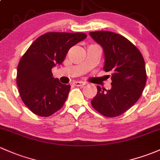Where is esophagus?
Instances as JSON below:
<instances>
[{
	"label": "esophagus",
	"mask_w": 160,
	"mask_h": 160,
	"mask_svg": "<svg viewBox=\"0 0 160 160\" xmlns=\"http://www.w3.org/2000/svg\"><path fill=\"white\" fill-rule=\"evenodd\" d=\"M74 85L75 86H78V87H83L84 85H85V82H75L73 83Z\"/></svg>",
	"instance_id": "34e87169"
}]
</instances>
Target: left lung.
Masks as SVG:
<instances>
[{
    "mask_svg": "<svg viewBox=\"0 0 160 160\" xmlns=\"http://www.w3.org/2000/svg\"><path fill=\"white\" fill-rule=\"evenodd\" d=\"M104 54L105 72H111V88L98 85L92 105L108 118L119 116L138 101L147 82L145 62L139 49L123 36L109 31L89 32Z\"/></svg>",
    "mask_w": 160,
    "mask_h": 160,
    "instance_id": "8db88e82",
    "label": "left lung"
}]
</instances>
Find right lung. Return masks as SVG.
Returning <instances> with one entry per match:
<instances>
[{"instance_id": "obj_1", "label": "right lung", "mask_w": 160, "mask_h": 160, "mask_svg": "<svg viewBox=\"0 0 160 160\" xmlns=\"http://www.w3.org/2000/svg\"><path fill=\"white\" fill-rule=\"evenodd\" d=\"M86 37L83 32H47L22 56L17 85L22 101L33 114L49 117L62 107L71 86L55 78L52 68L62 64L70 48Z\"/></svg>"}]
</instances>
